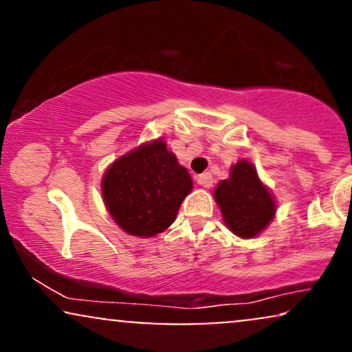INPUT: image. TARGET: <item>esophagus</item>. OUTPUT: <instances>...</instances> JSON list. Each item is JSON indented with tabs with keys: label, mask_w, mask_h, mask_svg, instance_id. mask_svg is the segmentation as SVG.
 Segmentation results:
<instances>
[{
	"label": "esophagus",
	"mask_w": 352,
	"mask_h": 352,
	"mask_svg": "<svg viewBox=\"0 0 352 352\" xmlns=\"http://www.w3.org/2000/svg\"><path fill=\"white\" fill-rule=\"evenodd\" d=\"M197 184H199L200 187H204V188H210V187H212V184H213L212 173H208V172L201 173V175L197 177Z\"/></svg>",
	"instance_id": "esophagus-1"
}]
</instances>
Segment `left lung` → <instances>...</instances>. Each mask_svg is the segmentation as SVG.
<instances>
[{
	"mask_svg": "<svg viewBox=\"0 0 352 352\" xmlns=\"http://www.w3.org/2000/svg\"><path fill=\"white\" fill-rule=\"evenodd\" d=\"M225 223L241 238H253L274 218L276 204L268 188L248 160H240L230 168V177L213 190Z\"/></svg>",
	"mask_w": 352,
	"mask_h": 352,
	"instance_id": "obj_1",
	"label": "left lung"
}]
</instances>
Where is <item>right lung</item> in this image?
<instances>
[{
  "instance_id": "right-lung-1",
  "label": "right lung",
  "mask_w": 352,
  "mask_h": 352,
  "mask_svg": "<svg viewBox=\"0 0 352 352\" xmlns=\"http://www.w3.org/2000/svg\"><path fill=\"white\" fill-rule=\"evenodd\" d=\"M100 187L116 223L129 235L148 238L175 221L193 184L187 168L159 139L117 159L104 173Z\"/></svg>"
}]
</instances>
